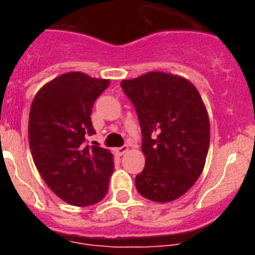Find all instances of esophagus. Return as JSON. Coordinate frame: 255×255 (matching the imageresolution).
<instances>
[{
	"mask_svg": "<svg viewBox=\"0 0 255 255\" xmlns=\"http://www.w3.org/2000/svg\"><path fill=\"white\" fill-rule=\"evenodd\" d=\"M116 153L119 155H123V154H125L126 152H128V150H129V147H128V145H123V147H119V148H116Z\"/></svg>",
	"mask_w": 255,
	"mask_h": 255,
	"instance_id": "obj_1",
	"label": "esophagus"
}]
</instances>
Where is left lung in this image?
Listing matches in <instances>:
<instances>
[{"mask_svg":"<svg viewBox=\"0 0 255 255\" xmlns=\"http://www.w3.org/2000/svg\"><path fill=\"white\" fill-rule=\"evenodd\" d=\"M140 123L145 166L135 177L139 194L167 203L194 185L206 164L209 117L188 79L162 71L123 80Z\"/></svg>","mask_w":255,"mask_h":255,"instance_id":"obj_1","label":"left lung"}]
</instances>
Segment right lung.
Returning <instances> with one entry per match:
<instances>
[{"instance_id": "obj_1", "label": "right lung", "mask_w": 255, "mask_h": 255, "mask_svg": "<svg viewBox=\"0 0 255 255\" xmlns=\"http://www.w3.org/2000/svg\"><path fill=\"white\" fill-rule=\"evenodd\" d=\"M108 85V79L71 71L44 84L31 102L28 135L33 161L47 186L71 206H92L107 194L114 155L83 143L85 135L96 132L92 108Z\"/></svg>"}]
</instances>
